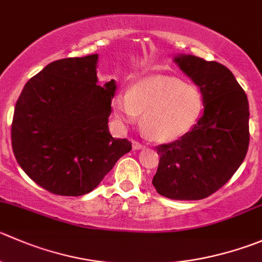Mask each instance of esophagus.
Segmentation results:
<instances>
[{"instance_id": "1", "label": "esophagus", "mask_w": 262, "mask_h": 262, "mask_svg": "<svg viewBox=\"0 0 262 262\" xmlns=\"http://www.w3.org/2000/svg\"><path fill=\"white\" fill-rule=\"evenodd\" d=\"M133 148L134 149H142V148H144V146L142 143H139V142H137V141H133Z\"/></svg>"}]
</instances>
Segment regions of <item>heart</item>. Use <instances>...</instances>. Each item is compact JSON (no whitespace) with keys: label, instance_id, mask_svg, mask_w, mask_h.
<instances>
[{"label":"heart","instance_id":"obj_1","mask_svg":"<svg viewBox=\"0 0 262 262\" xmlns=\"http://www.w3.org/2000/svg\"><path fill=\"white\" fill-rule=\"evenodd\" d=\"M204 97L199 88L174 77H148L139 80L114 101L116 118L124 124L139 120L151 138L170 142L190 130L201 114Z\"/></svg>","mask_w":262,"mask_h":262}]
</instances>
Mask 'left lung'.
<instances>
[{
	"label": "left lung",
	"mask_w": 262,
	"mask_h": 262,
	"mask_svg": "<svg viewBox=\"0 0 262 262\" xmlns=\"http://www.w3.org/2000/svg\"><path fill=\"white\" fill-rule=\"evenodd\" d=\"M175 63L204 97V114L178 141L156 147L160 161L152 184L171 200L209 197L233 177L250 143V107L245 91L228 68L193 55Z\"/></svg>",
	"instance_id": "1"
}]
</instances>
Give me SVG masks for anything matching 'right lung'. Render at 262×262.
Returning a JSON list of instances; mask_svg holds the SVG:
<instances>
[{
  "label": "right lung",
  "instance_id": "add662e5",
  "mask_svg": "<svg viewBox=\"0 0 262 262\" xmlns=\"http://www.w3.org/2000/svg\"><path fill=\"white\" fill-rule=\"evenodd\" d=\"M98 55L53 61L29 79L15 106L12 151L25 174L53 194L95 189L121 156L128 139L108 132L116 82L97 84Z\"/></svg>",
  "mask_w": 262,
  "mask_h": 262
}]
</instances>
